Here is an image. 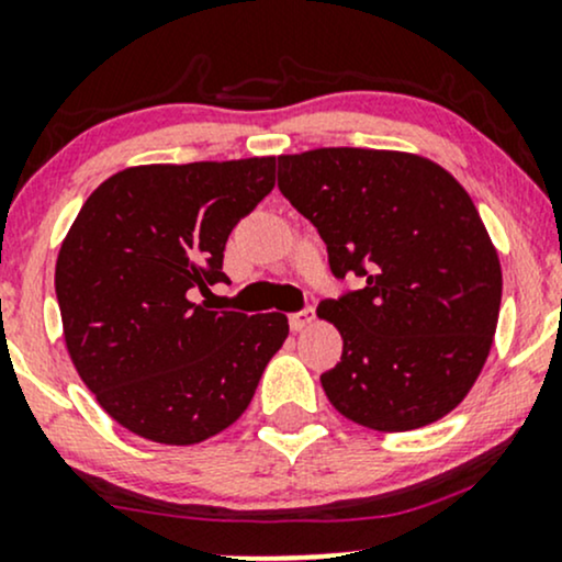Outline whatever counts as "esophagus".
Masks as SVG:
<instances>
[{
	"label": "esophagus",
	"instance_id": "1",
	"mask_svg": "<svg viewBox=\"0 0 562 562\" xmlns=\"http://www.w3.org/2000/svg\"><path fill=\"white\" fill-rule=\"evenodd\" d=\"M314 319H317V312H314V306H303L301 312L290 314V330H295V333L306 330V327L312 325Z\"/></svg>",
	"mask_w": 562,
	"mask_h": 562
}]
</instances>
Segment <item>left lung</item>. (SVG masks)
<instances>
[{"label": "left lung", "mask_w": 562, "mask_h": 562, "mask_svg": "<svg viewBox=\"0 0 562 562\" xmlns=\"http://www.w3.org/2000/svg\"><path fill=\"white\" fill-rule=\"evenodd\" d=\"M277 187L319 232L333 274L362 288L319 303L344 338L322 389L340 415L402 434L449 415L486 364L502 269L462 184L434 160L364 147L277 158Z\"/></svg>", "instance_id": "obj_1"}]
</instances>
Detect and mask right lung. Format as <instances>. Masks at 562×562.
Listing matches in <instances>:
<instances>
[{
  "instance_id": "1",
  "label": "right lung",
  "mask_w": 562,
  "mask_h": 562,
  "mask_svg": "<svg viewBox=\"0 0 562 562\" xmlns=\"http://www.w3.org/2000/svg\"><path fill=\"white\" fill-rule=\"evenodd\" d=\"M277 158L134 166L105 179L60 245L55 293L76 372L147 441L190 447L248 409L288 317L211 312L229 232L274 187Z\"/></svg>"
}]
</instances>
